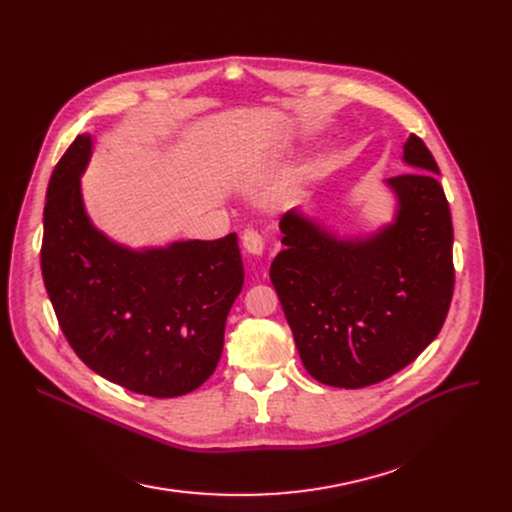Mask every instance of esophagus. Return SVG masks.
I'll return each mask as SVG.
<instances>
[{"label":"esophagus","mask_w":512,"mask_h":512,"mask_svg":"<svg viewBox=\"0 0 512 512\" xmlns=\"http://www.w3.org/2000/svg\"><path fill=\"white\" fill-rule=\"evenodd\" d=\"M242 249H245L253 257H261L263 249H265V242H263L261 234L255 230H247L245 234H242Z\"/></svg>","instance_id":"obj_1"}]
</instances>
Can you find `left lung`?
Wrapping results in <instances>:
<instances>
[{
	"instance_id": "8db88e82",
	"label": "left lung",
	"mask_w": 512,
	"mask_h": 512,
	"mask_svg": "<svg viewBox=\"0 0 512 512\" xmlns=\"http://www.w3.org/2000/svg\"><path fill=\"white\" fill-rule=\"evenodd\" d=\"M388 178L394 220L338 236L303 209L282 215L270 267L301 361L334 388L378 384L415 361L444 326L454 288L452 218L425 143L411 134Z\"/></svg>"
}]
</instances>
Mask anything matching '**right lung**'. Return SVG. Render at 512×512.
Returning a JSON list of instances; mask_svg holds the SVG:
<instances>
[{
	"instance_id": "right-lung-1",
	"label": "right lung",
	"mask_w": 512,
	"mask_h": 512,
	"mask_svg": "<svg viewBox=\"0 0 512 512\" xmlns=\"http://www.w3.org/2000/svg\"><path fill=\"white\" fill-rule=\"evenodd\" d=\"M93 153L78 134L45 195L41 272L74 353L126 390L174 398L215 371L245 270L236 234L130 249L89 218L80 176Z\"/></svg>"
}]
</instances>
